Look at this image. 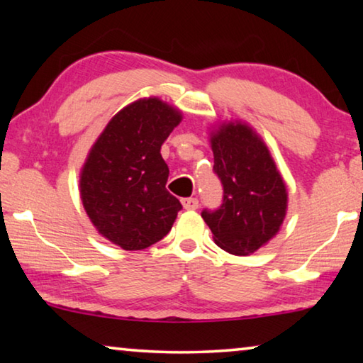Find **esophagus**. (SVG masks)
<instances>
[{
	"label": "esophagus",
	"instance_id": "obj_1",
	"mask_svg": "<svg viewBox=\"0 0 363 363\" xmlns=\"http://www.w3.org/2000/svg\"><path fill=\"white\" fill-rule=\"evenodd\" d=\"M181 203L184 206V210H196V208H199V200L192 199V196H190V199H182Z\"/></svg>",
	"mask_w": 363,
	"mask_h": 363
}]
</instances>
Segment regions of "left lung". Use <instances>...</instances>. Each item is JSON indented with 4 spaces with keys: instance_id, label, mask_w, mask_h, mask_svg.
I'll use <instances>...</instances> for the list:
<instances>
[{
    "instance_id": "8db88e82",
    "label": "left lung",
    "mask_w": 363,
    "mask_h": 363,
    "mask_svg": "<svg viewBox=\"0 0 363 363\" xmlns=\"http://www.w3.org/2000/svg\"><path fill=\"white\" fill-rule=\"evenodd\" d=\"M214 173L224 187L216 211L201 218L214 243L235 256H248L277 235L288 208V192L266 143L248 123H220L210 133Z\"/></svg>"
}]
</instances>
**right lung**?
<instances>
[{
	"label": "right lung",
	"instance_id": "add662e5",
	"mask_svg": "<svg viewBox=\"0 0 363 363\" xmlns=\"http://www.w3.org/2000/svg\"><path fill=\"white\" fill-rule=\"evenodd\" d=\"M182 113L158 97L123 107L91 147L79 173L84 211L104 238L126 251L167 235L182 205L167 190L168 164L160 153Z\"/></svg>",
	"mask_w": 363,
	"mask_h": 363
}]
</instances>
